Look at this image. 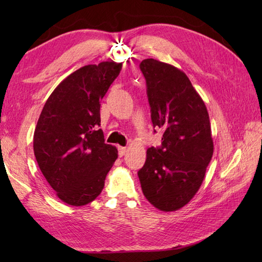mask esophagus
<instances>
[{
  "label": "esophagus",
  "mask_w": 262,
  "mask_h": 262,
  "mask_svg": "<svg viewBox=\"0 0 262 262\" xmlns=\"http://www.w3.org/2000/svg\"><path fill=\"white\" fill-rule=\"evenodd\" d=\"M127 147H122V146H120V147H118V154H119V157L121 158V157H124V155L127 153Z\"/></svg>",
  "instance_id": "obj_1"
}]
</instances>
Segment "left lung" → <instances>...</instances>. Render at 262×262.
<instances>
[{
    "label": "left lung",
    "mask_w": 262,
    "mask_h": 262,
    "mask_svg": "<svg viewBox=\"0 0 262 262\" xmlns=\"http://www.w3.org/2000/svg\"><path fill=\"white\" fill-rule=\"evenodd\" d=\"M154 128H162L160 147H149L138 171L144 196L163 211L180 209L193 198L214 152L207 108L179 69L153 58L142 60Z\"/></svg>",
    "instance_id": "1"
}]
</instances>
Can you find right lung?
Returning a JSON list of instances; mask_svg holds the SVG:
<instances>
[{
    "label": "right lung",
    "instance_id": "1",
    "mask_svg": "<svg viewBox=\"0 0 262 262\" xmlns=\"http://www.w3.org/2000/svg\"><path fill=\"white\" fill-rule=\"evenodd\" d=\"M121 63L85 65L64 79L43 105L33 152L57 197L71 206L93 202L118 158L99 129L100 101L119 75Z\"/></svg>",
    "mask_w": 262,
    "mask_h": 262
}]
</instances>
